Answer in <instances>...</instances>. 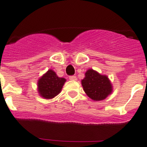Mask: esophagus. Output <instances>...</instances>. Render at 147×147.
Returning a JSON list of instances; mask_svg holds the SVG:
<instances>
[{"mask_svg": "<svg viewBox=\"0 0 147 147\" xmlns=\"http://www.w3.org/2000/svg\"><path fill=\"white\" fill-rule=\"evenodd\" d=\"M69 80H71V81H77V77H76V76H74V75L69 76Z\"/></svg>", "mask_w": 147, "mask_h": 147, "instance_id": "34e87169", "label": "esophagus"}]
</instances>
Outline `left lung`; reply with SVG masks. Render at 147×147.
<instances>
[{
    "instance_id": "8db88e82",
    "label": "left lung",
    "mask_w": 147,
    "mask_h": 147,
    "mask_svg": "<svg viewBox=\"0 0 147 147\" xmlns=\"http://www.w3.org/2000/svg\"><path fill=\"white\" fill-rule=\"evenodd\" d=\"M81 84L87 96L95 101L104 100L113 91L109 78L92 69L86 71L85 77L81 80Z\"/></svg>"
}]
</instances>
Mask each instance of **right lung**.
I'll use <instances>...</instances> for the list:
<instances>
[{
	"mask_svg": "<svg viewBox=\"0 0 147 147\" xmlns=\"http://www.w3.org/2000/svg\"><path fill=\"white\" fill-rule=\"evenodd\" d=\"M66 80L58 77L55 71L49 69L38 81V92L44 99H52L61 92Z\"/></svg>",
	"mask_w": 147,
	"mask_h": 147,
	"instance_id": "obj_1",
	"label": "right lung"
}]
</instances>
